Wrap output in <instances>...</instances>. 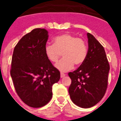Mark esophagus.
Returning a JSON list of instances; mask_svg holds the SVG:
<instances>
[{"mask_svg":"<svg viewBox=\"0 0 121 121\" xmlns=\"http://www.w3.org/2000/svg\"><path fill=\"white\" fill-rule=\"evenodd\" d=\"M65 76V74L63 73H60V78H64Z\"/></svg>","mask_w":121,"mask_h":121,"instance_id":"esophagus-1","label":"esophagus"}]
</instances>
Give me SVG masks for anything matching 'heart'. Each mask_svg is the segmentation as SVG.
<instances>
[{
	"label": "heart",
	"mask_w": 121,
	"mask_h": 121,
	"mask_svg": "<svg viewBox=\"0 0 121 121\" xmlns=\"http://www.w3.org/2000/svg\"><path fill=\"white\" fill-rule=\"evenodd\" d=\"M54 44H47L45 53L50 61L56 62L62 54V59L56 65L60 71L65 72L72 69L74 65L79 66L85 60L88 53L86 42L70 34H64L53 39Z\"/></svg>",
	"instance_id": "1"
}]
</instances>
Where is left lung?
I'll return each instance as SVG.
<instances>
[{"label": "left lung", "mask_w": 121, "mask_h": 121, "mask_svg": "<svg viewBox=\"0 0 121 121\" xmlns=\"http://www.w3.org/2000/svg\"><path fill=\"white\" fill-rule=\"evenodd\" d=\"M88 50L84 62L75 71L70 72L71 84L68 88L74 104L88 108L94 106L104 96L108 85L110 65L104 48L91 35L87 33Z\"/></svg>", "instance_id": "obj_1"}]
</instances>
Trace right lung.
Returning <instances> with one entry per match:
<instances>
[{
    "label": "right lung",
    "instance_id": "1",
    "mask_svg": "<svg viewBox=\"0 0 121 121\" xmlns=\"http://www.w3.org/2000/svg\"><path fill=\"white\" fill-rule=\"evenodd\" d=\"M48 39L45 29H34L14 49L11 76L19 98L31 107H42L48 103L53 96V85L60 79L59 71L45 53Z\"/></svg>",
    "mask_w": 121,
    "mask_h": 121
}]
</instances>
